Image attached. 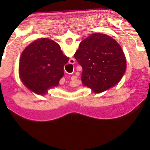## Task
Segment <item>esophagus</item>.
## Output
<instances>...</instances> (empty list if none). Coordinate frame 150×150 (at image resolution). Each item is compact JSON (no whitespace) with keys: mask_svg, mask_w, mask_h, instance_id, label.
<instances>
[{"mask_svg":"<svg viewBox=\"0 0 150 150\" xmlns=\"http://www.w3.org/2000/svg\"><path fill=\"white\" fill-rule=\"evenodd\" d=\"M74 78H75V76H72V80H74Z\"/></svg>","mask_w":150,"mask_h":150,"instance_id":"34e87169","label":"esophagus"}]
</instances>
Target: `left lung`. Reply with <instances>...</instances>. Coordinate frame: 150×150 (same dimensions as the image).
Returning <instances> with one entry per match:
<instances>
[{"instance_id":"left-lung-1","label":"left lung","mask_w":150,"mask_h":150,"mask_svg":"<svg viewBox=\"0 0 150 150\" xmlns=\"http://www.w3.org/2000/svg\"><path fill=\"white\" fill-rule=\"evenodd\" d=\"M74 57L82 66L83 86L101 93L115 86L126 69L122 48L112 38L94 33L81 42Z\"/></svg>"}]
</instances>
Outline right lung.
<instances>
[{
    "instance_id": "add662e5",
    "label": "right lung",
    "mask_w": 150,
    "mask_h": 150,
    "mask_svg": "<svg viewBox=\"0 0 150 150\" xmlns=\"http://www.w3.org/2000/svg\"><path fill=\"white\" fill-rule=\"evenodd\" d=\"M69 58L59 45L48 38L35 40L25 48L19 60V77L32 91L44 94L59 85Z\"/></svg>"
}]
</instances>
